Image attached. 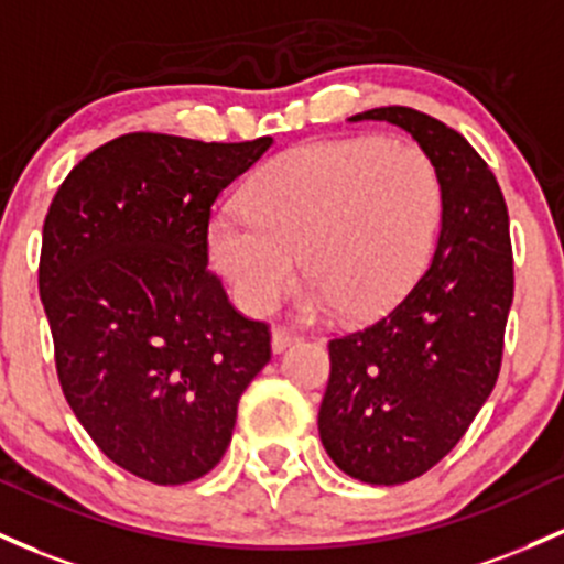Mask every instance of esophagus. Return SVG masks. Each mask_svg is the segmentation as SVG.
I'll use <instances>...</instances> for the list:
<instances>
[{
	"mask_svg": "<svg viewBox=\"0 0 564 564\" xmlns=\"http://www.w3.org/2000/svg\"><path fill=\"white\" fill-rule=\"evenodd\" d=\"M296 334L294 332H289V329H272V339H270V345H272V352H283L289 348V345L292 343H296Z\"/></svg>",
	"mask_w": 564,
	"mask_h": 564,
	"instance_id": "esophagus-1",
	"label": "esophagus"
}]
</instances>
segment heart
<instances>
[{
	"label": "heart",
	"mask_w": 564,
	"mask_h": 564,
	"mask_svg": "<svg viewBox=\"0 0 564 564\" xmlns=\"http://www.w3.org/2000/svg\"><path fill=\"white\" fill-rule=\"evenodd\" d=\"M246 214L208 225L214 268L246 313H268L300 257V311L361 321L395 305L429 264L442 178L417 144L358 135L278 154L243 192Z\"/></svg>",
	"instance_id": "obj_1"
}]
</instances>
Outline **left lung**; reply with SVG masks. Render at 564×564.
<instances>
[{
  "label": "left lung",
  "instance_id": "obj_1",
  "mask_svg": "<svg viewBox=\"0 0 564 564\" xmlns=\"http://www.w3.org/2000/svg\"><path fill=\"white\" fill-rule=\"evenodd\" d=\"M350 122H391L442 178V221L423 275L367 329L329 343L318 412L324 449L367 485H401L436 466L492 393L513 300L503 192L460 133L410 107Z\"/></svg>",
  "mask_w": 564,
  "mask_h": 564
}]
</instances>
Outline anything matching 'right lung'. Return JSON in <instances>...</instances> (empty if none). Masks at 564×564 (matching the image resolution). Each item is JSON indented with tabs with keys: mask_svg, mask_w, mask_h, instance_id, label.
Returning <instances> with one entry per match:
<instances>
[{
	"mask_svg": "<svg viewBox=\"0 0 564 564\" xmlns=\"http://www.w3.org/2000/svg\"><path fill=\"white\" fill-rule=\"evenodd\" d=\"M272 147L128 133L74 165L42 227L40 296L72 412L154 485L206 476L270 332L208 272L216 197Z\"/></svg>",
	"mask_w": 564,
	"mask_h": 564,
	"instance_id": "1",
	"label": "right lung"
}]
</instances>
